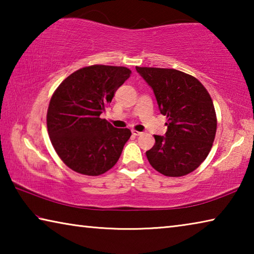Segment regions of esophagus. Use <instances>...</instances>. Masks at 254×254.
<instances>
[{
  "mask_svg": "<svg viewBox=\"0 0 254 254\" xmlns=\"http://www.w3.org/2000/svg\"><path fill=\"white\" fill-rule=\"evenodd\" d=\"M132 134L133 135H141V134H142V133L139 132V131H136V130H132Z\"/></svg>",
  "mask_w": 254,
  "mask_h": 254,
  "instance_id": "34e87169",
  "label": "esophagus"
}]
</instances>
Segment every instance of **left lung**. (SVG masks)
Listing matches in <instances>:
<instances>
[{
  "mask_svg": "<svg viewBox=\"0 0 254 254\" xmlns=\"http://www.w3.org/2000/svg\"><path fill=\"white\" fill-rule=\"evenodd\" d=\"M151 86L159 110L167 117L165 136L145 152L159 173L182 177L198 168L208 156L216 134L217 119L207 89L194 76L171 68L135 67Z\"/></svg>",
  "mask_w": 254,
  "mask_h": 254,
  "instance_id": "8db88e82",
  "label": "left lung"
}]
</instances>
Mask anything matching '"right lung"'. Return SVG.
Returning a JSON list of instances; mask_svg holds the SVG:
<instances>
[{"instance_id":"right-lung-1","label":"right lung","mask_w":254,"mask_h":254,"mask_svg":"<svg viewBox=\"0 0 254 254\" xmlns=\"http://www.w3.org/2000/svg\"><path fill=\"white\" fill-rule=\"evenodd\" d=\"M130 74L128 68L121 66L83 67L54 92L47 128L53 147L68 168L100 176L118 162L131 131L114 127L100 115Z\"/></svg>"}]
</instances>
